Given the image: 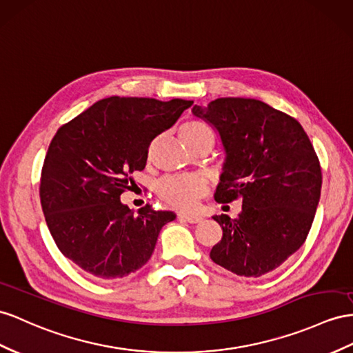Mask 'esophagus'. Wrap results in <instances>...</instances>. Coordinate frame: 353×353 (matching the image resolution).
<instances>
[{
  "label": "esophagus",
  "mask_w": 353,
  "mask_h": 353,
  "mask_svg": "<svg viewBox=\"0 0 353 353\" xmlns=\"http://www.w3.org/2000/svg\"><path fill=\"white\" fill-rule=\"evenodd\" d=\"M179 218H180V219H183V221H186V222H189V223H200V222L203 221L201 216H196V214H186V213H180V214H179Z\"/></svg>",
  "instance_id": "1"
}]
</instances>
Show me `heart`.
Wrapping results in <instances>:
<instances>
[{"label":"heart","instance_id":"1","mask_svg":"<svg viewBox=\"0 0 353 353\" xmlns=\"http://www.w3.org/2000/svg\"><path fill=\"white\" fill-rule=\"evenodd\" d=\"M180 137L189 148L200 143H209L213 146L214 134L207 123L201 121H188L180 128ZM158 196L168 205L179 210H191L198 200L205 194L203 180L192 176H168L158 183Z\"/></svg>","mask_w":353,"mask_h":353}]
</instances>
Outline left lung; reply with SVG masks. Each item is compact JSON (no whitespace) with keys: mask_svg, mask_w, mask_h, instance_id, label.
<instances>
[{"mask_svg":"<svg viewBox=\"0 0 353 353\" xmlns=\"http://www.w3.org/2000/svg\"><path fill=\"white\" fill-rule=\"evenodd\" d=\"M192 112L218 130L227 152L218 203H243L236 219L213 216L223 236L210 250L231 273L259 277L303 246L321 198L318 155L296 119L254 98H218Z\"/></svg>","mask_w":353,"mask_h":353,"instance_id":"8db88e82","label":"left lung"}]
</instances>
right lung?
<instances>
[{
  "mask_svg": "<svg viewBox=\"0 0 353 353\" xmlns=\"http://www.w3.org/2000/svg\"><path fill=\"white\" fill-rule=\"evenodd\" d=\"M194 101L110 97L62 125L40 179L41 209L61 254L97 279L128 276L150 259L173 212L121 203L146 167L152 140ZM132 185H130L129 183Z\"/></svg>",
  "mask_w": 353,
  "mask_h": 353,
  "instance_id": "right-lung-1",
  "label": "right lung"
}]
</instances>
